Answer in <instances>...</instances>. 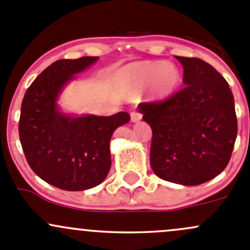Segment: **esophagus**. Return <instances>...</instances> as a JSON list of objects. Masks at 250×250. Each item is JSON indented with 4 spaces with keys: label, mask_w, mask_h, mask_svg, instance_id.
I'll return each mask as SVG.
<instances>
[{
    "label": "esophagus",
    "mask_w": 250,
    "mask_h": 250,
    "mask_svg": "<svg viewBox=\"0 0 250 250\" xmlns=\"http://www.w3.org/2000/svg\"><path fill=\"white\" fill-rule=\"evenodd\" d=\"M130 120H132L133 122H138V121L141 120V113L139 111H132V112H130Z\"/></svg>",
    "instance_id": "1"
}]
</instances>
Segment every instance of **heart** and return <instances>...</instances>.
Segmentation results:
<instances>
[{
  "instance_id": "heart-1",
  "label": "heart",
  "mask_w": 250,
  "mask_h": 250,
  "mask_svg": "<svg viewBox=\"0 0 250 250\" xmlns=\"http://www.w3.org/2000/svg\"><path fill=\"white\" fill-rule=\"evenodd\" d=\"M133 74L141 84L152 82L156 98H167L175 92L180 83V71L172 62H143L134 67Z\"/></svg>"
}]
</instances>
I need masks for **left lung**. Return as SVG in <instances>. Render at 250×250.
I'll list each match as a JSON object with an SVG mask.
<instances>
[{"instance_id":"obj_1","label":"left lung","mask_w":250,"mask_h":250,"mask_svg":"<svg viewBox=\"0 0 250 250\" xmlns=\"http://www.w3.org/2000/svg\"><path fill=\"white\" fill-rule=\"evenodd\" d=\"M184 87L168 97L139 104L152 129L150 165L170 183L195 186L228 166L237 137L233 95L226 80L198 58L176 57Z\"/></svg>"}]
</instances>
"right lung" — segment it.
<instances>
[{
	"instance_id": "1",
	"label": "right lung",
	"mask_w": 250,
	"mask_h": 250,
	"mask_svg": "<svg viewBox=\"0 0 250 250\" xmlns=\"http://www.w3.org/2000/svg\"><path fill=\"white\" fill-rule=\"evenodd\" d=\"M97 60H57L31 83L21 103L19 138L27 163L42 180L62 190H87L104 181L111 168V135L130 120L125 111L71 117L58 109L62 87Z\"/></svg>"
}]
</instances>
